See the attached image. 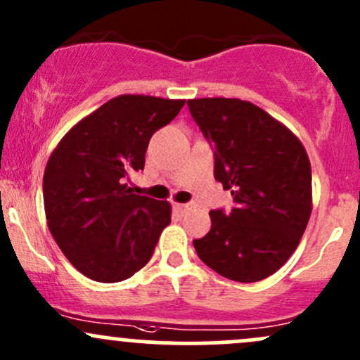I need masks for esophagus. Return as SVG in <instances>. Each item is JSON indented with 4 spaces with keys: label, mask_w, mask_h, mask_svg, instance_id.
Instances as JSON below:
<instances>
[{
    "label": "esophagus",
    "mask_w": 360,
    "mask_h": 360,
    "mask_svg": "<svg viewBox=\"0 0 360 360\" xmlns=\"http://www.w3.org/2000/svg\"><path fill=\"white\" fill-rule=\"evenodd\" d=\"M173 207H175V211L185 212L187 210H191V204H179V202H175V204H173Z\"/></svg>",
    "instance_id": "34e87169"
}]
</instances>
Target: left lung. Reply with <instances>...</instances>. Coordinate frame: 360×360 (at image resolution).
<instances>
[{
	"mask_svg": "<svg viewBox=\"0 0 360 360\" xmlns=\"http://www.w3.org/2000/svg\"><path fill=\"white\" fill-rule=\"evenodd\" d=\"M214 149V179L233 195L231 211H211V230L194 240L216 273L252 283L276 273L302 238L312 211L311 163L283 123L249 101L188 99Z\"/></svg>",
	"mask_w": 360,
	"mask_h": 360,
	"instance_id": "8db88e82",
	"label": "left lung"
}]
</instances>
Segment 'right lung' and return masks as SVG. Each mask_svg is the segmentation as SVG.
<instances>
[{
	"instance_id": "add662e5",
	"label": "right lung",
	"mask_w": 360,
	"mask_h": 360,
	"mask_svg": "<svg viewBox=\"0 0 360 360\" xmlns=\"http://www.w3.org/2000/svg\"><path fill=\"white\" fill-rule=\"evenodd\" d=\"M184 104L122 94L73 125L49 156L42 179L48 228L91 280L117 283L144 268L172 221L169 202L132 194L125 181L144 169L153 134Z\"/></svg>"
}]
</instances>
